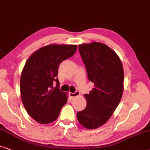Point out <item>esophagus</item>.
Returning a JSON list of instances; mask_svg holds the SVG:
<instances>
[{"label":"esophagus","mask_w":150,"mask_h":150,"mask_svg":"<svg viewBox=\"0 0 150 150\" xmlns=\"http://www.w3.org/2000/svg\"><path fill=\"white\" fill-rule=\"evenodd\" d=\"M79 95H80V93H79V92L77 91H75V93H69L70 97H71L72 99L75 98V97H77V96H79Z\"/></svg>","instance_id":"obj_1"}]
</instances>
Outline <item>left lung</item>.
Here are the masks:
<instances>
[{
    "label": "left lung",
    "instance_id": "1",
    "mask_svg": "<svg viewBox=\"0 0 150 150\" xmlns=\"http://www.w3.org/2000/svg\"><path fill=\"white\" fill-rule=\"evenodd\" d=\"M79 51L88 79L95 88L84 95L87 105L77 113V120L88 129H95L105 123L119 104L123 91V66L117 53L104 44L79 45Z\"/></svg>",
    "mask_w": 150,
    "mask_h": 150
}]
</instances>
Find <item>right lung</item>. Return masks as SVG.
<instances>
[{"mask_svg":"<svg viewBox=\"0 0 150 150\" xmlns=\"http://www.w3.org/2000/svg\"><path fill=\"white\" fill-rule=\"evenodd\" d=\"M76 50L77 45H47L33 53L26 62L20 82L21 99L28 114L37 122L54 121L67 103V93L59 89L58 68ZM55 81L57 86L53 87Z\"/></svg>","mask_w":150,"mask_h":150,"instance_id":"obj_1","label":"right lung"}]
</instances>
